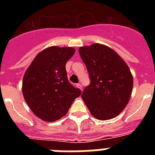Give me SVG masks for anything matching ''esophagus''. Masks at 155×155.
<instances>
[{"instance_id":"esophagus-1","label":"esophagus","mask_w":155,"mask_h":155,"mask_svg":"<svg viewBox=\"0 0 155 155\" xmlns=\"http://www.w3.org/2000/svg\"><path fill=\"white\" fill-rule=\"evenodd\" d=\"M77 87H78V88H80L81 90H82V85H81V84H80V83L77 84Z\"/></svg>"}]
</instances>
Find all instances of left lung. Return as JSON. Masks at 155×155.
<instances>
[{"mask_svg":"<svg viewBox=\"0 0 155 155\" xmlns=\"http://www.w3.org/2000/svg\"><path fill=\"white\" fill-rule=\"evenodd\" d=\"M91 84L81 98L94 118L108 120L118 116L128 104L134 78L125 61L109 46L100 43L79 47Z\"/></svg>","mask_w":155,"mask_h":155,"instance_id":"left-lung-1","label":"left lung"}]
</instances>
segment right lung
Listing matches in <instances>:
<instances>
[{
	"mask_svg": "<svg viewBox=\"0 0 155 155\" xmlns=\"http://www.w3.org/2000/svg\"><path fill=\"white\" fill-rule=\"evenodd\" d=\"M74 53L73 47L50 46L38 53L27 68L22 81L23 96L41 120L54 122L62 118L81 94L68 80L65 68Z\"/></svg>",
	"mask_w": 155,
	"mask_h": 155,
	"instance_id": "right-lung-1",
	"label": "right lung"
}]
</instances>
